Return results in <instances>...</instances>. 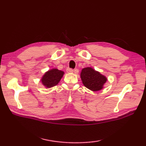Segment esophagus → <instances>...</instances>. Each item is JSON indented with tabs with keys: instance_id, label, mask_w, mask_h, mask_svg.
Listing matches in <instances>:
<instances>
[{
	"instance_id": "34e87169",
	"label": "esophagus",
	"mask_w": 146,
	"mask_h": 146,
	"mask_svg": "<svg viewBox=\"0 0 146 146\" xmlns=\"http://www.w3.org/2000/svg\"><path fill=\"white\" fill-rule=\"evenodd\" d=\"M73 69H72V68H68L66 69V71L68 73H72L73 72Z\"/></svg>"
}]
</instances>
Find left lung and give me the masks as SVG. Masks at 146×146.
I'll list each match as a JSON object with an SVG mask.
<instances>
[{
    "instance_id": "1",
    "label": "left lung",
    "mask_w": 146,
    "mask_h": 146,
    "mask_svg": "<svg viewBox=\"0 0 146 146\" xmlns=\"http://www.w3.org/2000/svg\"><path fill=\"white\" fill-rule=\"evenodd\" d=\"M80 76L83 85L92 91L100 90L107 82L105 76L90 67L83 68Z\"/></svg>"
}]
</instances>
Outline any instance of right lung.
<instances>
[{"label":"right lung","instance_id":"1","mask_svg":"<svg viewBox=\"0 0 146 146\" xmlns=\"http://www.w3.org/2000/svg\"><path fill=\"white\" fill-rule=\"evenodd\" d=\"M64 72L57 69H52L46 72L42 78V83L47 88L56 85L63 76Z\"/></svg>","mask_w":146,"mask_h":146}]
</instances>
